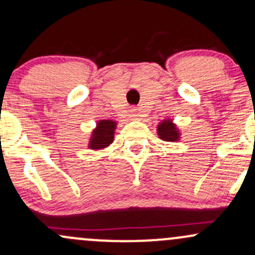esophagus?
<instances>
[{"mask_svg":"<svg viewBox=\"0 0 255 255\" xmlns=\"http://www.w3.org/2000/svg\"><path fill=\"white\" fill-rule=\"evenodd\" d=\"M137 116H139V115H137L136 110H131V111H130V118H131V119H136Z\"/></svg>","mask_w":255,"mask_h":255,"instance_id":"1","label":"esophagus"}]
</instances>
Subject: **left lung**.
Returning a JSON list of instances; mask_svg holds the SVG:
<instances>
[{
    "label": "left lung",
    "mask_w": 255,
    "mask_h": 255,
    "mask_svg": "<svg viewBox=\"0 0 255 255\" xmlns=\"http://www.w3.org/2000/svg\"><path fill=\"white\" fill-rule=\"evenodd\" d=\"M157 130L160 139L165 140V141H177L178 137H180V133H178L176 126L172 124L170 120L163 121L162 124L158 125Z\"/></svg>",
    "instance_id": "obj_1"
}]
</instances>
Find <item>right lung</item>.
<instances>
[{
	"mask_svg": "<svg viewBox=\"0 0 255 255\" xmlns=\"http://www.w3.org/2000/svg\"><path fill=\"white\" fill-rule=\"evenodd\" d=\"M116 122L110 120H102L97 124V128L92 131V136L90 140V148L92 150H102L109 146L114 141V133H115Z\"/></svg>",
	"mask_w": 255,
	"mask_h": 255,
	"instance_id": "add662e5",
	"label": "right lung"
}]
</instances>
